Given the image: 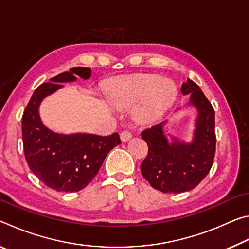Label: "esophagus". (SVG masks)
<instances>
[{"instance_id":"obj_1","label":"esophagus","mask_w":249,"mask_h":249,"mask_svg":"<svg viewBox=\"0 0 249 249\" xmlns=\"http://www.w3.org/2000/svg\"><path fill=\"white\" fill-rule=\"evenodd\" d=\"M130 138H132V133L128 132V130H123L121 133V140L123 142H127Z\"/></svg>"}]
</instances>
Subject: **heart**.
Masks as SVG:
<instances>
[{
  "mask_svg": "<svg viewBox=\"0 0 249 249\" xmlns=\"http://www.w3.org/2000/svg\"><path fill=\"white\" fill-rule=\"evenodd\" d=\"M177 94L175 83L159 75L144 74L114 84L109 100L116 107H132L141 103L136 119L148 123L157 119L172 103Z\"/></svg>",
  "mask_w": 249,
  "mask_h": 249,
  "instance_id": "heart-1",
  "label": "heart"
}]
</instances>
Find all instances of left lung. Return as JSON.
<instances>
[{"mask_svg": "<svg viewBox=\"0 0 249 249\" xmlns=\"http://www.w3.org/2000/svg\"><path fill=\"white\" fill-rule=\"evenodd\" d=\"M181 92L190 95L189 104L197 109L195 137L191 142L172 137L168 141L165 122L142 133L148 154L141 165L142 175L150 185L165 193H181L196 188L211 170L215 156V114L210 101L191 79L182 83Z\"/></svg>", "mask_w": 249, "mask_h": 249, "instance_id": "obj_1", "label": "left lung"}]
</instances>
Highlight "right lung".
<instances>
[{
  "label": "right lung",
  "mask_w": 249,
  "mask_h": 249,
  "mask_svg": "<svg viewBox=\"0 0 249 249\" xmlns=\"http://www.w3.org/2000/svg\"><path fill=\"white\" fill-rule=\"evenodd\" d=\"M91 77V69L74 67L43 83L34 92L22 120L24 154L33 174L58 192H77L86 188L102 166L107 155L121 144L120 135H62L46 127L39 117V104L60 89L62 82Z\"/></svg>",
  "instance_id": "add662e5"
}]
</instances>
